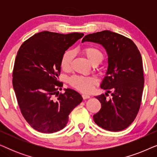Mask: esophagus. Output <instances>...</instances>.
I'll list each match as a JSON object with an SVG mask.
<instances>
[{
  "label": "esophagus",
  "mask_w": 157,
  "mask_h": 157,
  "mask_svg": "<svg viewBox=\"0 0 157 157\" xmlns=\"http://www.w3.org/2000/svg\"><path fill=\"white\" fill-rule=\"evenodd\" d=\"M82 97H83V99H87V98H90V96L88 95V94H82Z\"/></svg>",
  "instance_id": "1"
}]
</instances>
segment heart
Returning a JSON list of instances; mask_svg holds the SVG:
<instances>
[{
    "mask_svg": "<svg viewBox=\"0 0 157 157\" xmlns=\"http://www.w3.org/2000/svg\"><path fill=\"white\" fill-rule=\"evenodd\" d=\"M83 52L89 59L91 64L97 63L99 64L104 59V54L101 51L94 46H87L83 49ZM74 53L71 50L64 52L61 60V66L63 70L68 71L71 66ZM69 82L78 91L82 92H89L96 83V80L92 77L83 76H74L70 78Z\"/></svg>",
    "mask_w": 157,
    "mask_h": 157,
    "instance_id": "heart-1",
    "label": "heart"
}]
</instances>
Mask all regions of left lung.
<instances>
[{"mask_svg":"<svg viewBox=\"0 0 157 157\" xmlns=\"http://www.w3.org/2000/svg\"><path fill=\"white\" fill-rule=\"evenodd\" d=\"M85 41L102 45L108 55V69L100 86L107 92L96 97L101 108L94 115V121L111 132L125 129L140 108L144 83L141 53L132 40L110 31L85 36L82 43ZM110 90L113 92L108 100Z\"/></svg>","mask_w":157,"mask_h":157,"instance_id":"1","label":"left lung"}]
</instances>
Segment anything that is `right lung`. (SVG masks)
Listing matches in <instances>:
<instances>
[{"mask_svg":"<svg viewBox=\"0 0 157 157\" xmlns=\"http://www.w3.org/2000/svg\"><path fill=\"white\" fill-rule=\"evenodd\" d=\"M83 33H36L19 48L13 71V86L21 113L34 129L51 134L63 129L68 115L83 101L78 92L58 80L64 52ZM56 96H58L56 99Z\"/></svg>","mask_w":157,"mask_h":157,"instance_id":"add662e5","label":"right lung"}]
</instances>
